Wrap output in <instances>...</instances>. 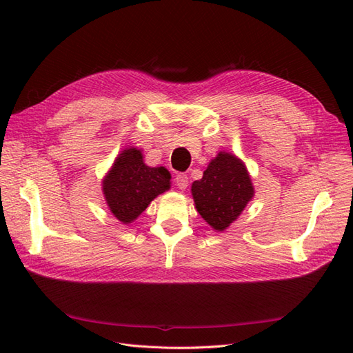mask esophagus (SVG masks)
Listing matches in <instances>:
<instances>
[{
	"mask_svg": "<svg viewBox=\"0 0 353 353\" xmlns=\"http://www.w3.org/2000/svg\"><path fill=\"white\" fill-rule=\"evenodd\" d=\"M175 183L179 190H185L188 187V176L185 174H178L175 176Z\"/></svg>",
	"mask_w": 353,
	"mask_h": 353,
	"instance_id": "obj_1",
	"label": "esophagus"
}]
</instances>
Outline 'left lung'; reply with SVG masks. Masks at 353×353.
<instances>
[{"label": "left lung", "mask_w": 353, "mask_h": 353, "mask_svg": "<svg viewBox=\"0 0 353 353\" xmlns=\"http://www.w3.org/2000/svg\"><path fill=\"white\" fill-rule=\"evenodd\" d=\"M200 216L215 231H225L237 221L254 196L252 178L236 154L219 152L212 159L201 179L191 185Z\"/></svg>", "instance_id": "1"}]
</instances>
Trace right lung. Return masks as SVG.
I'll list each match as a JSON object with an SVG mask.
<instances>
[{"instance_id": "obj_1", "label": "right lung", "mask_w": 353, "mask_h": 353, "mask_svg": "<svg viewBox=\"0 0 353 353\" xmlns=\"http://www.w3.org/2000/svg\"><path fill=\"white\" fill-rule=\"evenodd\" d=\"M101 185L112 215L130 225L159 194L170 188V174L165 166H147L141 148L126 147L114 159Z\"/></svg>"}]
</instances>
